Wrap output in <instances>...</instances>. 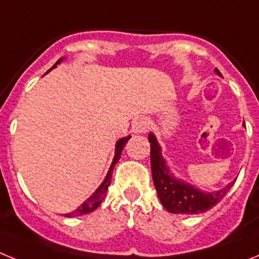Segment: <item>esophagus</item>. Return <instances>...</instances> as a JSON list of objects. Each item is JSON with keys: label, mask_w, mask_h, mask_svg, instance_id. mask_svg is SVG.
Instances as JSON below:
<instances>
[{"label": "esophagus", "mask_w": 259, "mask_h": 259, "mask_svg": "<svg viewBox=\"0 0 259 259\" xmlns=\"http://www.w3.org/2000/svg\"><path fill=\"white\" fill-rule=\"evenodd\" d=\"M132 127H134V131L137 132V134L145 132L148 130V127H149V120L146 118H139L135 120Z\"/></svg>", "instance_id": "34e87169"}]
</instances>
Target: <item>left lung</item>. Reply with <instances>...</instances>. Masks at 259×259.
<instances>
[{"label": "left lung", "instance_id": "left-lung-1", "mask_svg": "<svg viewBox=\"0 0 259 259\" xmlns=\"http://www.w3.org/2000/svg\"><path fill=\"white\" fill-rule=\"evenodd\" d=\"M215 72L221 75L217 68ZM150 143V164H152V176L157 189L158 197L162 205L168 212L174 214H198L215 206L222 198L232 188L233 182L227 187L214 193L198 191L192 185L176 180L166 167L164 159L161 154V146L158 145L154 135H149Z\"/></svg>", "mask_w": 259, "mask_h": 259}]
</instances>
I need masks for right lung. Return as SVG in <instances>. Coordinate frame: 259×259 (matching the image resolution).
Returning a JSON list of instances; mask_svg holds the SVG:
<instances>
[{"mask_svg": "<svg viewBox=\"0 0 259 259\" xmlns=\"http://www.w3.org/2000/svg\"><path fill=\"white\" fill-rule=\"evenodd\" d=\"M61 61H62V58L58 59L56 65L53 66L52 68L56 67V66L58 65V63ZM52 68H50V70H52ZM49 71H48V72H49ZM130 139H131V136L123 137V139H120V140H119L118 143H116L115 157H114V159H113V163H111V166H110V170H109V172H107L106 178H105L104 183H102V184L100 185V187H98L97 191H96L95 193H93L92 196H91V197L88 198V200L84 201V202L81 203V205H80V206L77 207L76 210H75V211L68 212V214H65V217H67V218H71V217H79V215L89 214V212L95 211V210L97 209V207L100 206V205H101L102 200H104V198H105V194H106V192H107V188H109L110 183H111V175H113L114 166H115V164L118 163L119 159H120V155H122L123 148H124L125 143H127V141L130 140Z\"/></svg>", "mask_w": 259, "mask_h": 259, "instance_id": "obj_1", "label": "right lung"}]
</instances>
